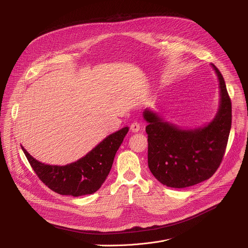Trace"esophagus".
<instances>
[{
	"instance_id": "34e87169",
	"label": "esophagus",
	"mask_w": 248,
	"mask_h": 248,
	"mask_svg": "<svg viewBox=\"0 0 248 248\" xmlns=\"http://www.w3.org/2000/svg\"><path fill=\"white\" fill-rule=\"evenodd\" d=\"M140 125L139 123L135 122V123H133V124H131V131H132V132L137 133V132L140 131Z\"/></svg>"
}]
</instances>
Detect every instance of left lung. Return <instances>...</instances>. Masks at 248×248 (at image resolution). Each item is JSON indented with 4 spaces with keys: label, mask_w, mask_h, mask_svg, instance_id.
<instances>
[{
    "label": "left lung",
    "mask_w": 248,
    "mask_h": 248,
    "mask_svg": "<svg viewBox=\"0 0 248 248\" xmlns=\"http://www.w3.org/2000/svg\"><path fill=\"white\" fill-rule=\"evenodd\" d=\"M212 67L219 80L220 106L207 125L186 131L164 122L150 109L144 111L150 171L168 187L201 183L212 177L222 162L231 128V100L222 74L214 64Z\"/></svg>",
    "instance_id": "8db88e82"
}]
</instances>
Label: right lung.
<instances>
[{
	"label": "right lung",
	"mask_w": 248,
	"mask_h": 248,
	"mask_svg": "<svg viewBox=\"0 0 248 248\" xmlns=\"http://www.w3.org/2000/svg\"><path fill=\"white\" fill-rule=\"evenodd\" d=\"M128 132L123 127L91 150L84 157L66 166H51L34 159L23 147L22 150L38 178L52 191L73 197L96 192L111 169L116 151Z\"/></svg>",
	"instance_id": "obj_1"
}]
</instances>
